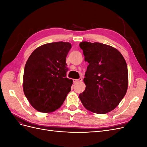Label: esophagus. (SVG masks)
<instances>
[{
    "label": "esophagus",
    "mask_w": 147,
    "mask_h": 147,
    "mask_svg": "<svg viewBox=\"0 0 147 147\" xmlns=\"http://www.w3.org/2000/svg\"><path fill=\"white\" fill-rule=\"evenodd\" d=\"M73 81H74V83H77V82H82V78H80L79 79H78V80H76V79H74L73 80Z\"/></svg>",
    "instance_id": "obj_1"
}]
</instances>
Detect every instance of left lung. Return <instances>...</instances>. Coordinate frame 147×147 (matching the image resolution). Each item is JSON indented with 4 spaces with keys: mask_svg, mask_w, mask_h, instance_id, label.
<instances>
[{
    "mask_svg": "<svg viewBox=\"0 0 147 147\" xmlns=\"http://www.w3.org/2000/svg\"><path fill=\"white\" fill-rule=\"evenodd\" d=\"M79 45L89 63L83 79L86 88L80 99L90 112L107 113L117 107L127 92L126 61L117 49L105 44L82 42Z\"/></svg>",
    "mask_w": 147,
    "mask_h": 147,
    "instance_id": "8db88e82",
    "label": "left lung"
}]
</instances>
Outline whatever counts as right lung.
Instances as JSON below:
<instances>
[{
    "label": "right lung",
    "mask_w": 147,
    "mask_h": 147,
    "mask_svg": "<svg viewBox=\"0 0 147 147\" xmlns=\"http://www.w3.org/2000/svg\"><path fill=\"white\" fill-rule=\"evenodd\" d=\"M71 44L53 42L37 48L25 65L23 91L29 103L40 112L50 113L63 105L73 80L66 77L65 58Z\"/></svg>",
    "instance_id": "add662e5"
}]
</instances>
